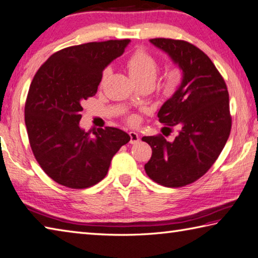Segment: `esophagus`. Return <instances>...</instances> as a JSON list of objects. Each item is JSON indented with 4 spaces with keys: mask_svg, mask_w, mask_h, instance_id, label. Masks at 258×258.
I'll return each mask as SVG.
<instances>
[{
    "mask_svg": "<svg viewBox=\"0 0 258 258\" xmlns=\"http://www.w3.org/2000/svg\"><path fill=\"white\" fill-rule=\"evenodd\" d=\"M129 136H130V144L131 145L139 143V136H138V134H136L135 131H130Z\"/></svg>",
    "mask_w": 258,
    "mask_h": 258,
    "instance_id": "1",
    "label": "esophagus"
}]
</instances>
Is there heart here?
<instances>
[{
  "label": "heart",
  "mask_w": 258,
  "mask_h": 258,
  "mask_svg": "<svg viewBox=\"0 0 258 258\" xmlns=\"http://www.w3.org/2000/svg\"><path fill=\"white\" fill-rule=\"evenodd\" d=\"M127 70L136 83L143 82H153L156 79L158 72V64L155 58L144 49H138L131 53V56L125 61ZM106 75V71L103 73V79Z\"/></svg>",
  "instance_id": "heart-1"
}]
</instances>
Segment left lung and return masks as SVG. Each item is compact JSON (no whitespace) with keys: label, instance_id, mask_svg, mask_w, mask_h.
<instances>
[{"label":"left lung","instance_id":"8db88e82","mask_svg":"<svg viewBox=\"0 0 258 258\" xmlns=\"http://www.w3.org/2000/svg\"><path fill=\"white\" fill-rule=\"evenodd\" d=\"M149 41L172 58L183 77L157 113L160 123L179 128L178 136L173 142L162 135L142 138L153 150L145 171L160 185L181 187L203 176L225 147L231 130L229 94L220 73L198 47L166 38Z\"/></svg>","mask_w":258,"mask_h":258}]
</instances>
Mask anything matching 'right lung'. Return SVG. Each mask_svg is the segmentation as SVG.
I'll list each match as a JSON object with an SVG mask.
<instances>
[{
    "instance_id": "1",
    "label": "right lung",
    "mask_w": 258,
    "mask_h": 258,
    "mask_svg": "<svg viewBox=\"0 0 258 258\" xmlns=\"http://www.w3.org/2000/svg\"><path fill=\"white\" fill-rule=\"evenodd\" d=\"M129 39L87 42L57 51L36 73L24 105L32 153L60 185L86 188L105 177L111 159L130 136L113 127L93 135L80 127L82 103L96 94L102 73Z\"/></svg>"
}]
</instances>
